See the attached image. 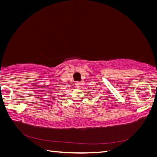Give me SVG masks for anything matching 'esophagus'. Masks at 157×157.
<instances>
[{
  "label": "esophagus",
  "mask_w": 157,
  "mask_h": 157,
  "mask_svg": "<svg viewBox=\"0 0 157 157\" xmlns=\"http://www.w3.org/2000/svg\"><path fill=\"white\" fill-rule=\"evenodd\" d=\"M75 86L77 88H79L80 86V82H75Z\"/></svg>",
  "instance_id": "34e87169"
}]
</instances>
